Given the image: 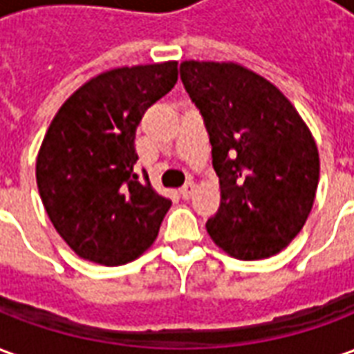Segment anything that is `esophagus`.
<instances>
[{
    "mask_svg": "<svg viewBox=\"0 0 354 354\" xmlns=\"http://www.w3.org/2000/svg\"><path fill=\"white\" fill-rule=\"evenodd\" d=\"M193 193H195V184L193 182H187V184L180 189V195H182V199H189Z\"/></svg>",
    "mask_w": 354,
    "mask_h": 354,
    "instance_id": "esophagus-1",
    "label": "esophagus"
}]
</instances>
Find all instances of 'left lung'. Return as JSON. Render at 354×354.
I'll return each instance as SVG.
<instances>
[{
	"label": "left lung",
	"instance_id": "obj_1",
	"mask_svg": "<svg viewBox=\"0 0 354 354\" xmlns=\"http://www.w3.org/2000/svg\"><path fill=\"white\" fill-rule=\"evenodd\" d=\"M205 119L220 208L207 222L216 245L237 260L279 254L301 231L319 185V149L284 94L235 62L180 64Z\"/></svg>",
	"mask_w": 354,
	"mask_h": 354
}]
</instances>
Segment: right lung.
<instances>
[{
  "instance_id": "right-lung-1",
  "label": "right lung",
  "mask_w": 354,
  "mask_h": 354,
  "mask_svg": "<svg viewBox=\"0 0 354 354\" xmlns=\"http://www.w3.org/2000/svg\"><path fill=\"white\" fill-rule=\"evenodd\" d=\"M178 81V62L115 68L62 104L35 161L49 220L80 258L124 266L157 239L170 199L134 172L136 127Z\"/></svg>"
}]
</instances>
